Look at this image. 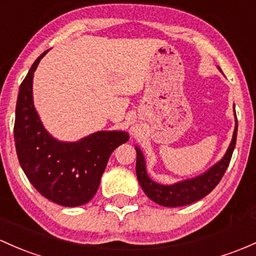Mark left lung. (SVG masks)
Wrapping results in <instances>:
<instances>
[{
	"instance_id": "obj_1",
	"label": "left lung",
	"mask_w": 256,
	"mask_h": 256,
	"mask_svg": "<svg viewBox=\"0 0 256 256\" xmlns=\"http://www.w3.org/2000/svg\"><path fill=\"white\" fill-rule=\"evenodd\" d=\"M220 69V68H218ZM236 126L234 132H233L232 141L230 143V147L227 150L224 158L218 162L214 166L210 168L209 170L206 171L202 175L196 178L184 180V181L178 182L174 184H160L154 182L153 180L150 178L147 170H146V162L141 150L138 147L136 148L137 152V160H136V174L137 180L141 184L143 192L148 198L156 202V204L162 206L176 208L192 204L199 199L209 194L214 188L218 186V182L222 178L224 171L228 168L230 162H231L233 150L236 147V140H237V128L238 122L236 116Z\"/></svg>"
}]
</instances>
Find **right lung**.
<instances>
[{"mask_svg": "<svg viewBox=\"0 0 256 256\" xmlns=\"http://www.w3.org/2000/svg\"><path fill=\"white\" fill-rule=\"evenodd\" d=\"M38 58L19 87L14 141L19 164L38 192L63 206H84L96 194L113 150L128 141L125 131H98L78 142L53 138L34 106L32 78Z\"/></svg>", "mask_w": 256, "mask_h": 256, "instance_id": "add662e5", "label": "right lung"}]
</instances>
